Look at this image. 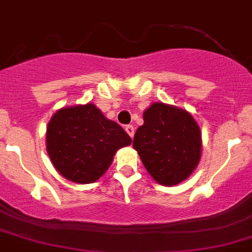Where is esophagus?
Here are the masks:
<instances>
[{
    "label": "esophagus",
    "instance_id": "1",
    "mask_svg": "<svg viewBox=\"0 0 252 252\" xmlns=\"http://www.w3.org/2000/svg\"><path fill=\"white\" fill-rule=\"evenodd\" d=\"M125 130H126V132H127L128 136H130L131 139H132V137H134L135 128H134V126H132V125H127V126H126V127H125Z\"/></svg>",
    "mask_w": 252,
    "mask_h": 252
}]
</instances>
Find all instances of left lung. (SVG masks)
I'll return each mask as SVG.
<instances>
[{
	"mask_svg": "<svg viewBox=\"0 0 252 252\" xmlns=\"http://www.w3.org/2000/svg\"><path fill=\"white\" fill-rule=\"evenodd\" d=\"M132 147L158 184L175 186L189 177L201 157V132L185 109L153 103L144 112Z\"/></svg>",
	"mask_w": 252,
	"mask_h": 252,
	"instance_id": "left-lung-1",
	"label": "left lung"
}]
</instances>
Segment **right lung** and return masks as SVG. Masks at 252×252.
Here are the masks:
<instances>
[{
  "label": "right lung",
  "mask_w": 252,
  "mask_h": 252,
  "mask_svg": "<svg viewBox=\"0 0 252 252\" xmlns=\"http://www.w3.org/2000/svg\"><path fill=\"white\" fill-rule=\"evenodd\" d=\"M47 153L55 168L70 181L93 184L109 168L116 152L131 137L94 104L61 108L47 126Z\"/></svg>",
  "instance_id": "right-lung-1"
}]
</instances>
